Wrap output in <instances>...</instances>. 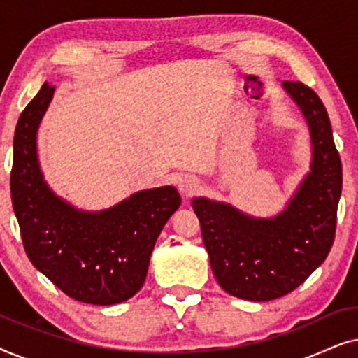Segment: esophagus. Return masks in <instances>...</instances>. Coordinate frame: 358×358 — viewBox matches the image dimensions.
Wrapping results in <instances>:
<instances>
[{
  "mask_svg": "<svg viewBox=\"0 0 358 358\" xmlns=\"http://www.w3.org/2000/svg\"><path fill=\"white\" fill-rule=\"evenodd\" d=\"M178 189H179V192L184 195V197H190V195L195 194V190L199 189V182L194 176L182 174L178 179Z\"/></svg>",
  "mask_w": 358,
  "mask_h": 358,
  "instance_id": "esophagus-1",
  "label": "esophagus"
}]
</instances>
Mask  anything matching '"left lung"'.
<instances>
[{
    "label": "left lung",
    "instance_id": "8db88e82",
    "mask_svg": "<svg viewBox=\"0 0 358 358\" xmlns=\"http://www.w3.org/2000/svg\"><path fill=\"white\" fill-rule=\"evenodd\" d=\"M305 117L311 164L280 213L252 217L231 203L195 197L210 266L220 287L249 301H268L300 287L331 251L336 234L342 164L326 107L311 87L283 81Z\"/></svg>",
    "mask_w": 358,
    "mask_h": 358
}]
</instances>
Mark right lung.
<instances>
[{"label":"right lung","instance_id":"right-lung-1","mask_svg":"<svg viewBox=\"0 0 358 358\" xmlns=\"http://www.w3.org/2000/svg\"><path fill=\"white\" fill-rule=\"evenodd\" d=\"M55 87L42 90L19 117L14 131L11 199L32 266L70 298L109 306L143 287L161 229L180 205L173 185L138 190L114 207H73L43 179L37 131Z\"/></svg>","mask_w":358,"mask_h":358}]
</instances>
